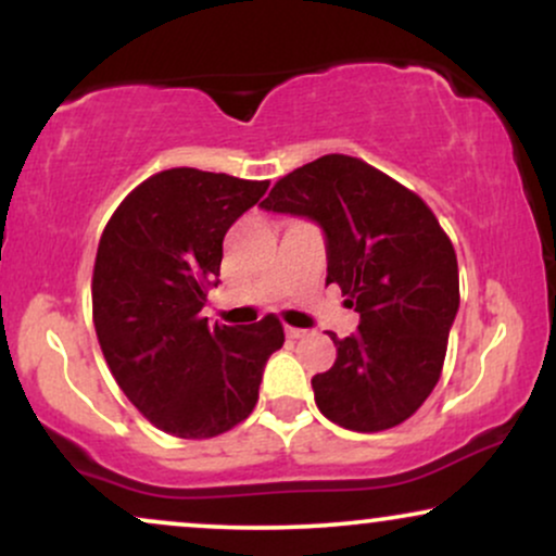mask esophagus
<instances>
[{
  "mask_svg": "<svg viewBox=\"0 0 556 556\" xmlns=\"http://www.w3.org/2000/svg\"><path fill=\"white\" fill-rule=\"evenodd\" d=\"M285 334H287V340H300V337H305V331L295 329V327H287Z\"/></svg>",
  "mask_w": 556,
  "mask_h": 556,
  "instance_id": "1",
  "label": "esophagus"
}]
</instances>
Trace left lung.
Wrapping results in <instances>:
<instances>
[{"mask_svg": "<svg viewBox=\"0 0 556 556\" xmlns=\"http://www.w3.org/2000/svg\"><path fill=\"white\" fill-rule=\"evenodd\" d=\"M266 212L308 216L327 235V285L361 314L358 334L311 379L318 410L342 429L400 426L442 376L460 308L452 240L424 198L363 159L327 154L271 188Z\"/></svg>", "mask_w": 556, "mask_h": 556, "instance_id": "1", "label": "left lung"}]
</instances>
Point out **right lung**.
I'll return each mask as SVG.
<instances>
[{
	"mask_svg": "<svg viewBox=\"0 0 556 556\" xmlns=\"http://www.w3.org/2000/svg\"><path fill=\"white\" fill-rule=\"evenodd\" d=\"M266 188L164 169L127 193L101 232L91 279L101 353L127 400L172 437L212 439L251 416L266 361L285 344L274 314L251 327H212L201 314L227 229Z\"/></svg>",
	"mask_w": 556,
	"mask_h": 556,
	"instance_id": "obj_1",
	"label": "right lung"
}]
</instances>
